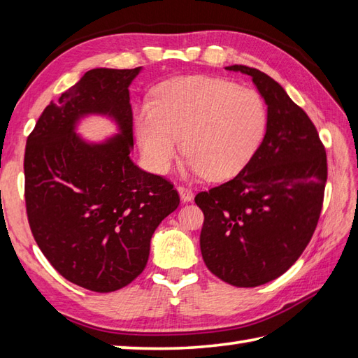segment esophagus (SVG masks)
<instances>
[{"mask_svg":"<svg viewBox=\"0 0 358 358\" xmlns=\"http://www.w3.org/2000/svg\"><path fill=\"white\" fill-rule=\"evenodd\" d=\"M177 191H178V194H180V199H181V201H183V203H189V201H192V200H194V192H192L191 189H189V187L178 186V187H177Z\"/></svg>","mask_w":358,"mask_h":358,"instance_id":"esophagus-1","label":"esophagus"}]
</instances>
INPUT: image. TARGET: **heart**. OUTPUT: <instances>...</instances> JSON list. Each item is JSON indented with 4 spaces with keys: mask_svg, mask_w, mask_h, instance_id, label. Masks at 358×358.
I'll list each match as a JSON object with an SVG mask.
<instances>
[{
    "mask_svg": "<svg viewBox=\"0 0 358 358\" xmlns=\"http://www.w3.org/2000/svg\"><path fill=\"white\" fill-rule=\"evenodd\" d=\"M266 127L255 90L212 77H180L159 85L154 103L135 109L134 129L149 169L166 173L181 149L183 177L226 180L254 155Z\"/></svg>",
    "mask_w": 358,
    "mask_h": 358,
    "instance_id": "1",
    "label": "heart"
}]
</instances>
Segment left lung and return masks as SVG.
<instances>
[{
    "instance_id": "8db88e82",
    "label": "left lung",
    "mask_w": 358,
    "mask_h": 358,
    "mask_svg": "<svg viewBox=\"0 0 358 358\" xmlns=\"http://www.w3.org/2000/svg\"><path fill=\"white\" fill-rule=\"evenodd\" d=\"M268 106L266 134L249 163L224 185L200 192L203 260L220 280L255 287L299 260L317 227L328 178L326 152L306 112L268 75L235 64Z\"/></svg>"
}]
</instances>
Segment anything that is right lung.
<instances>
[{"label":"right lung","instance_id":"right-lung-1","mask_svg":"<svg viewBox=\"0 0 358 358\" xmlns=\"http://www.w3.org/2000/svg\"><path fill=\"white\" fill-rule=\"evenodd\" d=\"M141 69L87 71L44 109L26 143L24 196L36 245L66 280L94 292L140 275L152 235L180 204L169 181L129 157V86ZM87 116L110 119L117 134L86 141L78 126Z\"/></svg>","mask_w":358,"mask_h":358}]
</instances>
